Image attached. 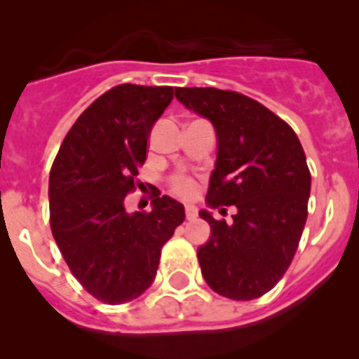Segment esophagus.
<instances>
[{
  "label": "esophagus",
  "instance_id": "obj_1",
  "mask_svg": "<svg viewBox=\"0 0 359 359\" xmlns=\"http://www.w3.org/2000/svg\"><path fill=\"white\" fill-rule=\"evenodd\" d=\"M185 215H187V219H189V221H192V219L198 217V210H196V207H190V205H187Z\"/></svg>",
  "mask_w": 359,
  "mask_h": 359
}]
</instances>
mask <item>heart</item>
<instances>
[{"instance_id": "heart-1", "label": "heart", "mask_w": 359, "mask_h": 359, "mask_svg": "<svg viewBox=\"0 0 359 359\" xmlns=\"http://www.w3.org/2000/svg\"><path fill=\"white\" fill-rule=\"evenodd\" d=\"M169 187L172 190V194H176L177 198H192L196 192V182L189 174H174L172 177L169 180Z\"/></svg>"}]
</instances>
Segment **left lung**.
<instances>
[{"label": "left lung", "mask_w": 359, "mask_h": 359, "mask_svg": "<svg viewBox=\"0 0 359 359\" xmlns=\"http://www.w3.org/2000/svg\"><path fill=\"white\" fill-rule=\"evenodd\" d=\"M176 98L217 133L207 203L237 208L230 223L199 212L212 230L198 250L203 277L231 300L262 297L287 271L306 226L311 172L302 144L290 123L237 91L176 88Z\"/></svg>", "instance_id": "8db88e82"}]
</instances>
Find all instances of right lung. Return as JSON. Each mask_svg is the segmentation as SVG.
<instances>
[{"mask_svg":"<svg viewBox=\"0 0 359 359\" xmlns=\"http://www.w3.org/2000/svg\"><path fill=\"white\" fill-rule=\"evenodd\" d=\"M174 98L170 86L118 84L73 123L50 170V226L73 277L104 304L140 297L163 244L185 221L182 203L152 194L151 212L123 207L147 158L151 129Z\"/></svg>","mask_w":359,"mask_h":359,"instance_id":"obj_1","label":"right lung"}]
</instances>
